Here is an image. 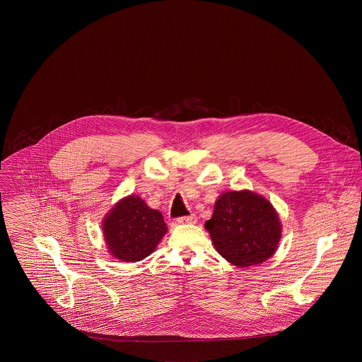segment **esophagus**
<instances>
[{
    "instance_id": "esophagus-1",
    "label": "esophagus",
    "mask_w": 362,
    "mask_h": 362,
    "mask_svg": "<svg viewBox=\"0 0 362 362\" xmlns=\"http://www.w3.org/2000/svg\"><path fill=\"white\" fill-rule=\"evenodd\" d=\"M196 221H197V218L194 215H189V216L179 218L176 222L180 225H189V223H196Z\"/></svg>"
}]
</instances>
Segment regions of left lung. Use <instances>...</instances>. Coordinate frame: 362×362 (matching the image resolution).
Instances as JSON below:
<instances>
[{"label":"left lung","instance_id":"obj_1","mask_svg":"<svg viewBox=\"0 0 362 362\" xmlns=\"http://www.w3.org/2000/svg\"><path fill=\"white\" fill-rule=\"evenodd\" d=\"M204 228L218 253L236 268L268 261L282 236V223L272 203L247 189L223 192Z\"/></svg>","mask_w":362,"mask_h":362}]
</instances>
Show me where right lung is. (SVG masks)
<instances>
[{"label":"right lung","mask_w":362,"mask_h":362,"mask_svg":"<svg viewBox=\"0 0 362 362\" xmlns=\"http://www.w3.org/2000/svg\"><path fill=\"white\" fill-rule=\"evenodd\" d=\"M107 252L120 262H139L154 252L168 232L163 215L137 194L120 199L101 223Z\"/></svg>","instance_id":"add662e5"}]
</instances>
